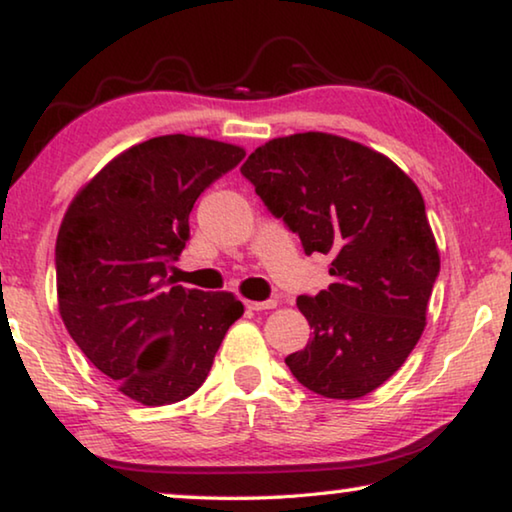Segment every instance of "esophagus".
<instances>
[{
  "label": "esophagus",
  "instance_id": "obj_1",
  "mask_svg": "<svg viewBox=\"0 0 512 512\" xmlns=\"http://www.w3.org/2000/svg\"><path fill=\"white\" fill-rule=\"evenodd\" d=\"M246 307L253 312H264V310H273V307H278V300H246Z\"/></svg>",
  "mask_w": 512,
  "mask_h": 512
}]
</instances>
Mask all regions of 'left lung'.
<instances>
[{"instance_id": "obj_1", "label": "left lung", "mask_w": 512, "mask_h": 512, "mask_svg": "<svg viewBox=\"0 0 512 512\" xmlns=\"http://www.w3.org/2000/svg\"><path fill=\"white\" fill-rule=\"evenodd\" d=\"M332 285L296 305L312 339L285 360L300 385L360 399L408 360L426 328L440 253L417 184L367 145L305 132L259 145L241 166Z\"/></svg>"}]
</instances>
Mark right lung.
<instances>
[{"label":"right lung","mask_w":512,"mask_h":512,"mask_svg":"<svg viewBox=\"0 0 512 512\" xmlns=\"http://www.w3.org/2000/svg\"><path fill=\"white\" fill-rule=\"evenodd\" d=\"M243 157L232 143L157 136L111 159L63 216L61 319L86 358L136 403H177L196 392L243 314L230 291L184 289L168 278L200 193Z\"/></svg>","instance_id":"obj_1"}]
</instances>
